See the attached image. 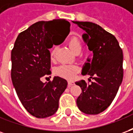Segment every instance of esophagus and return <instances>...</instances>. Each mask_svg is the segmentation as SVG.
<instances>
[{
  "mask_svg": "<svg viewBox=\"0 0 133 133\" xmlns=\"http://www.w3.org/2000/svg\"><path fill=\"white\" fill-rule=\"evenodd\" d=\"M72 85H74V82H72L71 81H68V88H70V87H72Z\"/></svg>",
  "mask_w": 133,
  "mask_h": 133,
  "instance_id": "esophagus-1",
  "label": "esophagus"
}]
</instances>
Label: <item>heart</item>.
<instances>
[{
    "label": "heart",
    "mask_w": 133,
    "mask_h": 133,
    "mask_svg": "<svg viewBox=\"0 0 133 133\" xmlns=\"http://www.w3.org/2000/svg\"><path fill=\"white\" fill-rule=\"evenodd\" d=\"M68 45L70 50L75 54H79L81 52V50L83 48L82 43L81 41L77 38H71L68 41ZM57 48L55 45H53L51 50H50V56L51 58H53L56 52ZM79 68L75 65H65L63 64L58 66L55 69V72L56 75H58L60 77L71 80L76 75V73L78 72Z\"/></svg>",
    "instance_id": "heart-1"
}]
</instances>
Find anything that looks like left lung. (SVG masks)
<instances>
[{"mask_svg": "<svg viewBox=\"0 0 133 133\" xmlns=\"http://www.w3.org/2000/svg\"><path fill=\"white\" fill-rule=\"evenodd\" d=\"M72 22L85 31L83 40L93 53L92 59L87 58L82 68V75H90L93 81L90 84L84 80L75 82L82 90L76 100L77 105L85 114H99L111 104L122 83L123 51L114 35L99 25Z\"/></svg>", "mask_w": 133, "mask_h": 133, "instance_id": "1", "label": "left lung"}]
</instances>
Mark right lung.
<instances>
[{
    "label": "right lung",
    "instance_id": "obj_1",
    "mask_svg": "<svg viewBox=\"0 0 133 133\" xmlns=\"http://www.w3.org/2000/svg\"><path fill=\"white\" fill-rule=\"evenodd\" d=\"M70 24L64 19L35 23L18 35L11 51V79L19 100L30 114L38 118L52 116L66 89L65 79L55 76L52 82L41 78L51 74V38L61 35V44L70 33Z\"/></svg>",
    "mask_w": 133,
    "mask_h": 133
}]
</instances>
